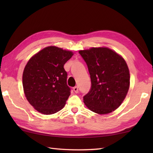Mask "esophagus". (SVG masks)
<instances>
[{
	"mask_svg": "<svg viewBox=\"0 0 153 153\" xmlns=\"http://www.w3.org/2000/svg\"><path fill=\"white\" fill-rule=\"evenodd\" d=\"M73 89H74V92L76 93H78V91H79V90H78V87H77V86L74 87V88H73Z\"/></svg>",
	"mask_w": 153,
	"mask_h": 153,
	"instance_id": "34e87169",
	"label": "esophagus"
}]
</instances>
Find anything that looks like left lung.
Instances as JSON below:
<instances>
[{"instance_id":"8db88e82","label":"left lung","mask_w":153,"mask_h":153,"mask_svg":"<svg viewBox=\"0 0 153 153\" xmlns=\"http://www.w3.org/2000/svg\"><path fill=\"white\" fill-rule=\"evenodd\" d=\"M79 53L87 65L91 81L84 103L99 114L112 112L122 103L129 90L130 76L126 61L106 47H93Z\"/></svg>"}]
</instances>
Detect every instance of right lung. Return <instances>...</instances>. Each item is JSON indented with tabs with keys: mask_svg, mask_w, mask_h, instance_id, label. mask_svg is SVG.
I'll use <instances>...</instances> for the list:
<instances>
[{
	"mask_svg": "<svg viewBox=\"0 0 153 153\" xmlns=\"http://www.w3.org/2000/svg\"><path fill=\"white\" fill-rule=\"evenodd\" d=\"M71 51L51 46L28 61L22 82L27 100L43 114H53L64 106L70 95L64 65L73 56Z\"/></svg>",
	"mask_w": 153,
	"mask_h": 153,
	"instance_id": "obj_1",
	"label": "right lung"
}]
</instances>
